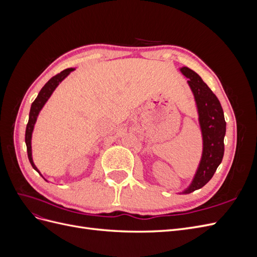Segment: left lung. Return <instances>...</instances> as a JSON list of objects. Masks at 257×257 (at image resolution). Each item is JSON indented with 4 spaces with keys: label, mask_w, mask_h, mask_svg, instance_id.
Wrapping results in <instances>:
<instances>
[{
    "label": "left lung",
    "mask_w": 257,
    "mask_h": 257,
    "mask_svg": "<svg viewBox=\"0 0 257 257\" xmlns=\"http://www.w3.org/2000/svg\"><path fill=\"white\" fill-rule=\"evenodd\" d=\"M180 72L189 78L188 84L195 99L198 122L203 137V153L197 170L190 185L179 194H190L209 182L221 164L224 155V137L226 122L220 100L200 76L191 68L183 66Z\"/></svg>",
    "instance_id": "obj_1"
}]
</instances>
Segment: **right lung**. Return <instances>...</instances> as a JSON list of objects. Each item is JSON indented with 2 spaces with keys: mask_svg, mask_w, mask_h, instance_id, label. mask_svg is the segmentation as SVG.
I'll return each mask as SVG.
<instances>
[{
  "mask_svg": "<svg viewBox=\"0 0 257 257\" xmlns=\"http://www.w3.org/2000/svg\"><path fill=\"white\" fill-rule=\"evenodd\" d=\"M73 71H75V68H67V69H64V71H62L60 74L53 76L52 78L42 88L40 93H38L37 97L35 98V100L32 103V105H31L30 114H29V122L27 124V130H26V145H27L28 158H29L31 165H32V167L43 178H44V176L41 174L40 170H38V168L35 166L34 162H33V158H32V134H33V131H34V125L36 123L38 114H40V112L43 109V107L45 106V104L47 103V100L51 96L53 91L57 89L58 85L62 81H63ZM45 180H46V179H45ZM46 181H47V180H46Z\"/></svg>",
  "mask_w": 257,
  "mask_h": 257,
  "instance_id": "1",
  "label": "right lung"
}]
</instances>
